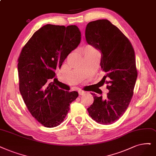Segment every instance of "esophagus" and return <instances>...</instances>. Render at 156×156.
I'll list each match as a JSON object with an SVG mask.
<instances>
[{
    "label": "esophagus",
    "mask_w": 156,
    "mask_h": 156,
    "mask_svg": "<svg viewBox=\"0 0 156 156\" xmlns=\"http://www.w3.org/2000/svg\"><path fill=\"white\" fill-rule=\"evenodd\" d=\"M78 93H79V94H80V95H83V94L85 93V92L83 91V90H80L78 91Z\"/></svg>",
    "instance_id": "esophagus-1"
}]
</instances>
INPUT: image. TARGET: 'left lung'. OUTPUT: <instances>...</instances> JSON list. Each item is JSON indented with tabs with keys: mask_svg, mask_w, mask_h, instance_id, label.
Wrapping results in <instances>:
<instances>
[{
	"mask_svg": "<svg viewBox=\"0 0 156 156\" xmlns=\"http://www.w3.org/2000/svg\"><path fill=\"white\" fill-rule=\"evenodd\" d=\"M85 38L101 52L100 66L106 73L101 81L109 90L105 100L91 93L94 102L87 111L97 123L112 124L123 116L133 96L137 76L134 50L129 39L107 19L88 23Z\"/></svg>",
	"mask_w": 156,
	"mask_h": 156,
	"instance_id": "1",
	"label": "left lung"
}]
</instances>
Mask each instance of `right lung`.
<instances>
[{"instance_id":"1","label":"right lung","mask_w":156,"mask_h":156,"mask_svg":"<svg viewBox=\"0 0 156 156\" xmlns=\"http://www.w3.org/2000/svg\"><path fill=\"white\" fill-rule=\"evenodd\" d=\"M80 41L76 26L46 24L22 48L18 60L19 90L28 111L45 127L59 125L78 96V92L60 89L52 81Z\"/></svg>"}]
</instances>
